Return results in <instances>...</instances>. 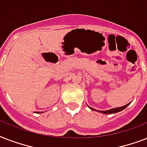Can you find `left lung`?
Segmentation results:
<instances>
[{"instance_id":"left-lung-1","label":"left lung","mask_w":147,"mask_h":147,"mask_svg":"<svg viewBox=\"0 0 147 147\" xmlns=\"http://www.w3.org/2000/svg\"><path fill=\"white\" fill-rule=\"evenodd\" d=\"M130 102L128 103L127 105H124V106H122V107H116V108H113V109L107 110V111H97V110L94 109V108H92V107H91L90 106H88V107H89L90 109L93 110V111H96L100 112V113H103V114H114V113H117V112L123 111V110L125 109L126 107H127L128 105H130Z\"/></svg>"}]
</instances>
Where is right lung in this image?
Instances as JSON below:
<instances>
[{
    "mask_svg": "<svg viewBox=\"0 0 147 147\" xmlns=\"http://www.w3.org/2000/svg\"><path fill=\"white\" fill-rule=\"evenodd\" d=\"M37 113H40V112H37Z\"/></svg>",
    "mask_w": 147,
    "mask_h": 147,
    "instance_id": "add662e5",
    "label": "right lung"
}]
</instances>
